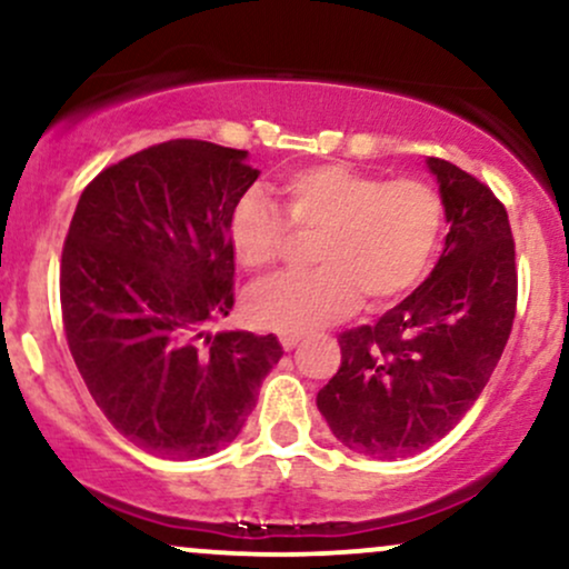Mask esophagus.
Here are the masks:
<instances>
[{
  "instance_id": "obj_1",
  "label": "esophagus",
  "mask_w": 569,
  "mask_h": 569,
  "mask_svg": "<svg viewBox=\"0 0 569 569\" xmlns=\"http://www.w3.org/2000/svg\"><path fill=\"white\" fill-rule=\"evenodd\" d=\"M280 345H283V350H293L299 342H302V335H297V331H280Z\"/></svg>"
}]
</instances>
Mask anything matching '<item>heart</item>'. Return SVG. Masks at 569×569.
<instances>
[{"label":"heart","mask_w":569,"mask_h":569,"mask_svg":"<svg viewBox=\"0 0 569 569\" xmlns=\"http://www.w3.org/2000/svg\"><path fill=\"white\" fill-rule=\"evenodd\" d=\"M280 192L286 219L259 192L243 194L230 217L232 253L251 272L272 270L286 257L289 226L302 238H318L316 270L248 293V318L264 329L305 335L350 312L358 293L367 307L396 302L426 276L439 248L443 206L426 181H382L348 166H316L291 173Z\"/></svg>","instance_id":"heart-1"}]
</instances>
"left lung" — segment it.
<instances>
[{
  "instance_id": "8db88e82",
  "label": "left lung",
  "mask_w": 569,
  "mask_h": 569,
  "mask_svg": "<svg viewBox=\"0 0 569 569\" xmlns=\"http://www.w3.org/2000/svg\"><path fill=\"white\" fill-rule=\"evenodd\" d=\"M447 238L433 272L375 326L339 335L318 409L352 452L407 457L462 420L498 367L516 316L511 224L492 189L428 158Z\"/></svg>"
}]
</instances>
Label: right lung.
Listing matches in <instances>:
<instances>
[{
	"instance_id": "obj_1",
	"label": "right lung",
	"mask_w": 569,
	"mask_h": 569,
	"mask_svg": "<svg viewBox=\"0 0 569 569\" xmlns=\"http://www.w3.org/2000/svg\"><path fill=\"white\" fill-rule=\"evenodd\" d=\"M257 176L243 149L176 139L109 166L77 202L61 257L71 358L149 455L232 443L283 356L272 335L211 331L234 305L230 217Z\"/></svg>"
}]
</instances>
